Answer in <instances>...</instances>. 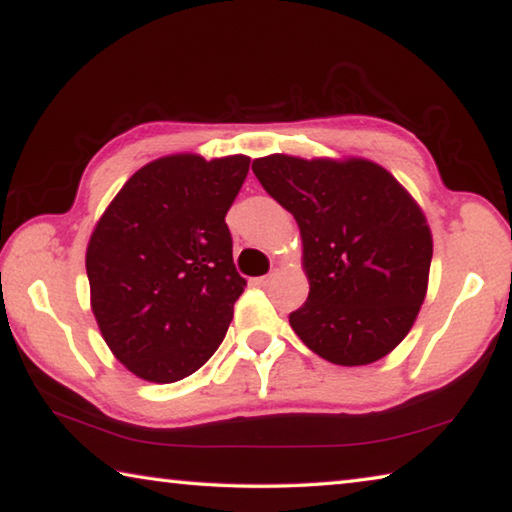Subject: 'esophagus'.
Wrapping results in <instances>:
<instances>
[{
  "instance_id": "obj_1",
  "label": "esophagus",
  "mask_w": 512,
  "mask_h": 512,
  "mask_svg": "<svg viewBox=\"0 0 512 512\" xmlns=\"http://www.w3.org/2000/svg\"><path fill=\"white\" fill-rule=\"evenodd\" d=\"M271 280H273V275H262V277H255L253 284H255V287H268Z\"/></svg>"
}]
</instances>
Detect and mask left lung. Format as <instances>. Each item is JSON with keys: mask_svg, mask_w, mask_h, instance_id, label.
I'll use <instances>...</instances> for the list:
<instances>
[{"mask_svg": "<svg viewBox=\"0 0 512 512\" xmlns=\"http://www.w3.org/2000/svg\"><path fill=\"white\" fill-rule=\"evenodd\" d=\"M253 171L300 228L309 296L293 332L336 366L386 357L427 296L433 241L418 203L370 160L268 155Z\"/></svg>", "mask_w": 512, "mask_h": 512, "instance_id": "obj_1", "label": "left lung"}]
</instances>
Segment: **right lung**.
<instances>
[{"instance_id":"right-lung-1","label":"right lung","mask_w":512,"mask_h":512,"mask_svg":"<svg viewBox=\"0 0 512 512\" xmlns=\"http://www.w3.org/2000/svg\"><path fill=\"white\" fill-rule=\"evenodd\" d=\"M250 158L169 155L128 178L94 228L88 268L103 341L146 381L171 384L219 348L246 280L225 223Z\"/></svg>"}]
</instances>
